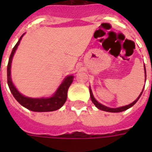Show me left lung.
Here are the masks:
<instances>
[{
  "instance_id": "left-lung-1",
  "label": "left lung",
  "mask_w": 152,
  "mask_h": 152,
  "mask_svg": "<svg viewBox=\"0 0 152 152\" xmlns=\"http://www.w3.org/2000/svg\"><path fill=\"white\" fill-rule=\"evenodd\" d=\"M144 70H146L145 69V66H144ZM145 72H146V71H145ZM143 91H144V89H143ZM143 91H142V92H143ZM142 92L141 94L140 95V96L138 98H137V99L135 100L133 102H132L131 104H129V105H127V106H121V107H118V108H109V107H107V106H103V105H102V104H100L99 102H97L96 100L95 99V98H94V96H93L92 95V92H91V90L90 88V96H91V101H92V102L95 105V106L97 107V108H99V110H104V111H106V112H112V113H118V112H122V111L124 110H128L129 108H130V107H132L133 105H134L136 102H137V101H138V99H140V95H142Z\"/></svg>"
}]
</instances>
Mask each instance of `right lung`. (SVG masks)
<instances>
[{
  "label": "right lung",
  "mask_w": 152,
  "mask_h": 152,
  "mask_svg": "<svg viewBox=\"0 0 152 152\" xmlns=\"http://www.w3.org/2000/svg\"><path fill=\"white\" fill-rule=\"evenodd\" d=\"M23 35L20 37L18 42L14 46L12 51L11 53L9 60H8V68H7V78H8V84L9 89H10L11 92L14 96V98L17 100L18 102L30 110L35 111V112H48V111L57 110L61 108L66 101L68 89L73 81V76H67L66 78L64 79V80L63 81V83L60 85L54 95H53L52 97L48 98V99H31V98L25 97L23 95H21L13 85L10 75L11 63H12L14 53L16 50L17 46L20 44Z\"/></svg>",
  "instance_id": "1"
}]
</instances>
